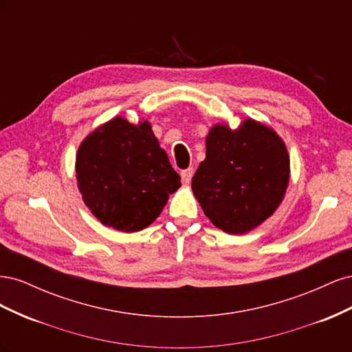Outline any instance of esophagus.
Listing matches in <instances>:
<instances>
[{
  "instance_id": "esophagus-1",
  "label": "esophagus",
  "mask_w": 352,
  "mask_h": 352,
  "mask_svg": "<svg viewBox=\"0 0 352 352\" xmlns=\"http://www.w3.org/2000/svg\"><path fill=\"white\" fill-rule=\"evenodd\" d=\"M182 180H184V184H189L190 182V179H192V175H194V168L192 167H189V168H186V170H184L182 173Z\"/></svg>"
}]
</instances>
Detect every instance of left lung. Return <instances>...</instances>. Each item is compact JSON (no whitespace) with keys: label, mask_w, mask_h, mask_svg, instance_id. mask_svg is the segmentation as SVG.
<instances>
[{"label":"left lung","mask_w":352,"mask_h":352,"mask_svg":"<svg viewBox=\"0 0 352 352\" xmlns=\"http://www.w3.org/2000/svg\"><path fill=\"white\" fill-rule=\"evenodd\" d=\"M206 160L192 190L212 225L241 235L270 217L289 182V155L270 127L252 119L236 131L216 124L206 140Z\"/></svg>","instance_id":"obj_1"}]
</instances>
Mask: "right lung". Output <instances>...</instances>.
<instances>
[{"mask_svg": "<svg viewBox=\"0 0 352 352\" xmlns=\"http://www.w3.org/2000/svg\"><path fill=\"white\" fill-rule=\"evenodd\" d=\"M76 177L92 214L122 232L150 226L180 186L151 124L145 120L135 126L122 117L100 126L80 144Z\"/></svg>", "mask_w": 352, "mask_h": 352, "instance_id": "right-lung-1", "label": "right lung"}]
</instances>
